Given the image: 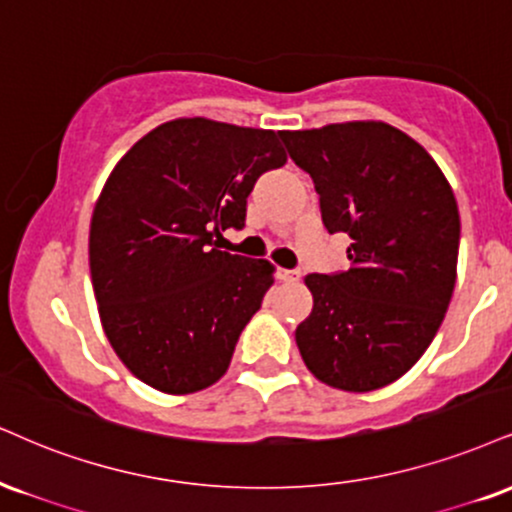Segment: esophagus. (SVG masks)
I'll list each match as a JSON object with an SVG mask.
<instances>
[{"label": "esophagus", "instance_id": "obj_1", "mask_svg": "<svg viewBox=\"0 0 512 512\" xmlns=\"http://www.w3.org/2000/svg\"><path fill=\"white\" fill-rule=\"evenodd\" d=\"M276 276H279L281 281L293 283V281L300 279V272H295V269H279V272H276Z\"/></svg>", "mask_w": 512, "mask_h": 512}]
</instances>
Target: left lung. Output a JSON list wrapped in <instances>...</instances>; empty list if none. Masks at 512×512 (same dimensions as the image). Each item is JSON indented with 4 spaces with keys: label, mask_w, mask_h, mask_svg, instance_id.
I'll list each match as a JSON object with an SVG mask.
<instances>
[{
    "label": "left lung",
    "mask_w": 512,
    "mask_h": 512,
    "mask_svg": "<svg viewBox=\"0 0 512 512\" xmlns=\"http://www.w3.org/2000/svg\"><path fill=\"white\" fill-rule=\"evenodd\" d=\"M315 181L329 233H348L350 269L307 274L310 317L295 329L307 369L350 393L403 377L434 341L458 276L460 214L420 143L384 121L281 131Z\"/></svg>",
    "instance_id": "obj_1"
}]
</instances>
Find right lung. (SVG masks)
Here are the masks:
<instances>
[{
	"instance_id": "obj_1",
	"label": "right lung",
	"mask_w": 512,
	"mask_h": 512,
	"mask_svg": "<svg viewBox=\"0 0 512 512\" xmlns=\"http://www.w3.org/2000/svg\"><path fill=\"white\" fill-rule=\"evenodd\" d=\"M286 159L279 133L193 116L143 135L109 174L90 221L92 288L114 353L152 389L186 396L229 369L274 267L214 236L245 224L255 181Z\"/></svg>"
}]
</instances>
